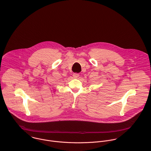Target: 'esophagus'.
<instances>
[{
  "mask_svg": "<svg viewBox=\"0 0 151 151\" xmlns=\"http://www.w3.org/2000/svg\"><path fill=\"white\" fill-rule=\"evenodd\" d=\"M79 75L78 73H74L73 74V76L74 78H77L79 77Z\"/></svg>",
  "mask_w": 151,
  "mask_h": 151,
  "instance_id": "obj_1",
  "label": "esophagus"
}]
</instances>
